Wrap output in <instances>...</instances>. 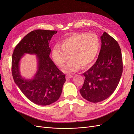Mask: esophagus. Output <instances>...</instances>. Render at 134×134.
Masks as SVG:
<instances>
[{
  "label": "esophagus",
  "mask_w": 134,
  "mask_h": 134,
  "mask_svg": "<svg viewBox=\"0 0 134 134\" xmlns=\"http://www.w3.org/2000/svg\"><path fill=\"white\" fill-rule=\"evenodd\" d=\"M73 77L72 75H71V74H67L66 75V79H69L70 78H72V77Z\"/></svg>",
  "instance_id": "obj_1"
}]
</instances>
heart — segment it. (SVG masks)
<instances>
[{
	"label": "heart",
	"mask_w": 134,
	"mask_h": 134,
	"mask_svg": "<svg viewBox=\"0 0 134 134\" xmlns=\"http://www.w3.org/2000/svg\"><path fill=\"white\" fill-rule=\"evenodd\" d=\"M100 47V40L95 34L75 33L64 38L61 46L56 45L53 47L52 57L56 65L62 67L71 56L72 59L65 67V71L75 72L81 66L86 67L92 63Z\"/></svg>",
	"instance_id": "heart-1"
}]
</instances>
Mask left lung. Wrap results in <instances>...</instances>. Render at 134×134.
Returning a JSON list of instances; mask_svg holds the SVG:
<instances>
[{
  "mask_svg": "<svg viewBox=\"0 0 134 134\" xmlns=\"http://www.w3.org/2000/svg\"><path fill=\"white\" fill-rule=\"evenodd\" d=\"M101 47L96 62L83 74L85 77L80 93L86 100L98 102L109 97L119 83L123 70L120 47L106 32L101 37Z\"/></svg>",
  "mask_w": 134,
  "mask_h": 134,
  "instance_id": "1",
  "label": "left lung"
}]
</instances>
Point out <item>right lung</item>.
<instances>
[{"mask_svg": "<svg viewBox=\"0 0 134 134\" xmlns=\"http://www.w3.org/2000/svg\"><path fill=\"white\" fill-rule=\"evenodd\" d=\"M57 33L34 30L20 41L12 55V72L15 83L30 101L38 105H49L57 101L66 81L65 75L49 57V41ZM25 53L36 54L38 59L37 71L29 80L23 78L19 71V61Z\"/></svg>", "mask_w": 134, "mask_h": 134, "instance_id": "obj_1", "label": "right lung"}]
</instances>
